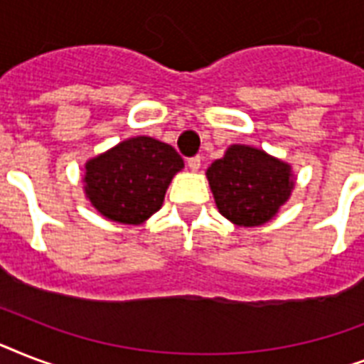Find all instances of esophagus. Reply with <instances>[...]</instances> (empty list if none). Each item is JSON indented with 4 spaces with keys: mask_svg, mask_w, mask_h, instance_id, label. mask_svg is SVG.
Returning a JSON list of instances; mask_svg holds the SVG:
<instances>
[{
    "mask_svg": "<svg viewBox=\"0 0 364 364\" xmlns=\"http://www.w3.org/2000/svg\"><path fill=\"white\" fill-rule=\"evenodd\" d=\"M187 164L193 171H198L200 166H202V159H200V156H193V159L187 160Z\"/></svg>",
    "mask_w": 364,
    "mask_h": 364,
    "instance_id": "esophagus-1",
    "label": "esophagus"
}]
</instances>
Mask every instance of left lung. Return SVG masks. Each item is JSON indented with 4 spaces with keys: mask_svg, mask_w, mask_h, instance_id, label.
<instances>
[{
    "mask_svg": "<svg viewBox=\"0 0 364 364\" xmlns=\"http://www.w3.org/2000/svg\"><path fill=\"white\" fill-rule=\"evenodd\" d=\"M205 176L219 213L238 227L270 221L294 187L287 162L249 145H230Z\"/></svg>",
    "mask_w": 364,
    "mask_h": 364,
    "instance_id": "8db88e82",
    "label": "left lung"
}]
</instances>
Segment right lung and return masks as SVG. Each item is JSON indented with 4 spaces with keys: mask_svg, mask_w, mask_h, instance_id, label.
<instances>
[{
    "mask_svg": "<svg viewBox=\"0 0 364 364\" xmlns=\"http://www.w3.org/2000/svg\"><path fill=\"white\" fill-rule=\"evenodd\" d=\"M183 159L168 143L130 137L85 164V194L100 215L122 225H141L162 208Z\"/></svg>",
    "mask_w": 364,
    "mask_h": 364,
    "instance_id": "obj_1",
    "label": "right lung"
}]
</instances>
